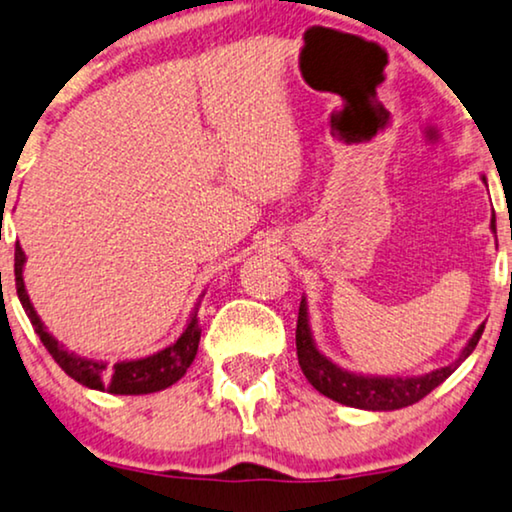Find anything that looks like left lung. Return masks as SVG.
<instances>
[{
	"label": "left lung",
	"instance_id": "8db88e82",
	"mask_svg": "<svg viewBox=\"0 0 512 512\" xmlns=\"http://www.w3.org/2000/svg\"><path fill=\"white\" fill-rule=\"evenodd\" d=\"M482 180H485V177H482ZM482 330H485V323L475 330V335L468 339V344L463 346L459 358H456L452 365L421 374V377H377V374H356L344 370V367H339L337 363H332L330 358L318 351L316 342H313L309 309H306L304 297L302 304H299L295 337L299 367H302L304 377L309 379V384L316 388L318 393H323L330 400L342 403L346 407H358V410L370 412H391L419 403V400L426 398L433 388H438L442 381H445L449 374L475 351V346H478L482 337Z\"/></svg>",
	"mask_w": 512,
	"mask_h": 512
}]
</instances>
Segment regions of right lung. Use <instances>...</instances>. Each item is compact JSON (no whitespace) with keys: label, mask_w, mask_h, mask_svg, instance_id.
Segmentation results:
<instances>
[{"label":"right lung","mask_w":512,"mask_h":512,"mask_svg":"<svg viewBox=\"0 0 512 512\" xmlns=\"http://www.w3.org/2000/svg\"><path fill=\"white\" fill-rule=\"evenodd\" d=\"M23 267H25V252L20 245H16V290L18 299L23 304V309L30 318V323L37 332L46 351L51 353L53 360L63 367L65 374H70L74 381H79L81 386L93 388V391H107L114 395H145L156 393L163 388L173 386L175 381L185 377L187 367L194 363L196 351H199V339H201V327H199V304L194 306L189 323L185 327L177 342H173L166 349L152 353V356L138 358V360H119V363L109 365L105 360H93L77 356L74 351H67L56 337L46 330L42 318L37 316L34 306L27 297L25 281H23Z\"/></svg>","instance_id":"1"}]
</instances>
